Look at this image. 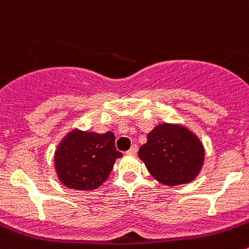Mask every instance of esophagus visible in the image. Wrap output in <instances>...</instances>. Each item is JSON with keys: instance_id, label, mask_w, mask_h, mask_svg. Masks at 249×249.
Instances as JSON below:
<instances>
[{"instance_id": "obj_1", "label": "esophagus", "mask_w": 249, "mask_h": 249, "mask_svg": "<svg viewBox=\"0 0 249 249\" xmlns=\"http://www.w3.org/2000/svg\"><path fill=\"white\" fill-rule=\"evenodd\" d=\"M138 152V145H132V146H130V149L128 150L127 151V154L128 155H135Z\"/></svg>"}]
</instances>
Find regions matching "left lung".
Masks as SVG:
<instances>
[{"instance_id": "8db88e82", "label": "left lung", "mask_w": 249, "mask_h": 249, "mask_svg": "<svg viewBox=\"0 0 249 249\" xmlns=\"http://www.w3.org/2000/svg\"><path fill=\"white\" fill-rule=\"evenodd\" d=\"M138 156L159 183L176 186L191 183L200 174L205 147L188 127L164 122L147 133Z\"/></svg>"}]
</instances>
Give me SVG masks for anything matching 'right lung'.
<instances>
[{"instance_id":"add662e5","label":"right lung","mask_w":249,"mask_h":249,"mask_svg":"<svg viewBox=\"0 0 249 249\" xmlns=\"http://www.w3.org/2000/svg\"><path fill=\"white\" fill-rule=\"evenodd\" d=\"M122 154L115 146L112 132L100 133L72 128L59 142L54 168L63 185L73 190H95L111 173Z\"/></svg>"}]
</instances>
